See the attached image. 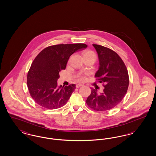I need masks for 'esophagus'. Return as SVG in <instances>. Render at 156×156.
Instances as JSON below:
<instances>
[{
	"label": "esophagus",
	"instance_id": "34e87169",
	"mask_svg": "<svg viewBox=\"0 0 156 156\" xmlns=\"http://www.w3.org/2000/svg\"><path fill=\"white\" fill-rule=\"evenodd\" d=\"M83 85V84H81V83H78L76 85V87L77 88H80V87H82Z\"/></svg>",
	"mask_w": 156,
	"mask_h": 156
}]
</instances>
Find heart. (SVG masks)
Here are the masks:
<instances>
[{
  "mask_svg": "<svg viewBox=\"0 0 156 156\" xmlns=\"http://www.w3.org/2000/svg\"><path fill=\"white\" fill-rule=\"evenodd\" d=\"M91 55L94 56V57L96 58L95 54L93 52V51H85V52H84V54H83V55ZM85 77H84L83 76L81 75V76H80L78 80H79L80 81H83V80H85Z\"/></svg>",
  "mask_w": 156,
  "mask_h": 156,
  "instance_id": "b5f03b06",
  "label": "heart"
}]
</instances>
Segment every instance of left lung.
I'll use <instances>...</instances> for the list:
<instances>
[{
	"label": "left lung",
	"mask_w": 156,
	"mask_h": 156,
	"mask_svg": "<svg viewBox=\"0 0 156 156\" xmlns=\"http://www.w3.org/2000/svg\"><path fill=\"white\" fill-rule=\"evenodd\" d=\"M93 46L99 65L95 76L100 83L104 82L105 88L101 94L92 88L87 104L95 111H106L115 108L123 99L129 87V75L124 62L116 52L100 45Z\"/></svg>",
	"instance_id": "obj_1"
}]
</instances>
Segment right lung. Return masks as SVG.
I'll list each match as a JSON object with an SVG mask.
<instances>
[{
	"label": "right lung",
	"instance_id": "1",
	"mask_svg": "<svg viewBox=\"0 0 156 156\" xmlns=\"http://www.w3.org/2000/svg\"><path fill=\"white\" fill-rule=\"evenodd\" d=\"M82 43L58 44L43 50L34 59L27 78L30 95L40 106L49 109L65 105L76 88L75 84L58 86L61 70L65 69L69 57L85 49Z\"/></svg>",
	"mask_w": 156,
	"mask_h": 156
}]
</instances>
